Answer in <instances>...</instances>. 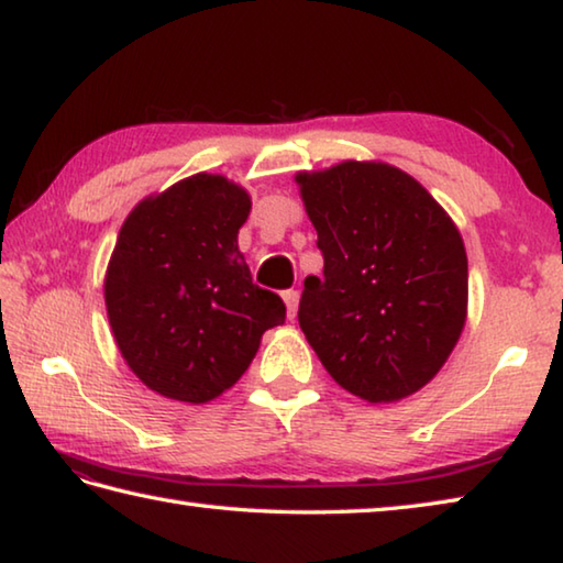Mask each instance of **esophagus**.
I'll list each match as a JSON object with an SVG mask.
<instances>
[{"label": "esophagus", "mask_w": 563, "mask_h": 563, "mask_svg": "<svg viewBox=\"0 0 563 563\" xmlns=\"http://www.w3.org/2000/svg\"><path fill=\"white\" fill-rule=\"evenodd\" d=\"M283 302H285V310H288V318L290 320L298 316V302H300V292L298 290H285L283 292Z\"/></svg>", "instance_id": "34e87169"}]
</instances>
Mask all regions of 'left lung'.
I'll list each match as a JSON object with an SVG mask.
<instances>
[{
  "instance_id": "left-lung-1",
  "label": "left lung",
  "mask_w": 563,
  "mask_h": 563,
  "mask_svg": "<svg viewBox=\"0 0 563 563\" xmlns=\"http://www.w3.org/2000/svg\"><path fill=\"white\" fill-rule=\"evenodd\" d=\"M322 278L308 275L300 330L330 377L397 402L440 373L466 320L462 235L422 184L379 161L298 174Z\"/></svg>"
}]
</instances>
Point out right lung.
<instances>
[{"label":"right lung","instance_id":"obj_1","mask_svg":"<svg viewBox=\"0 0 563 563\" xmlns=\"http://www.w3.org/2000/svg\"><path fill=\"white\" fill-rule=\"evenodd\" d=\"M247 213L241 186L196 174L123 221L103 298L123 360L154 393L211 402L241 379L263 332L285 322L280 295L253 283L238 251Z\"/></svg>","mask_w":563,"mask_h":563}]
</instances>
